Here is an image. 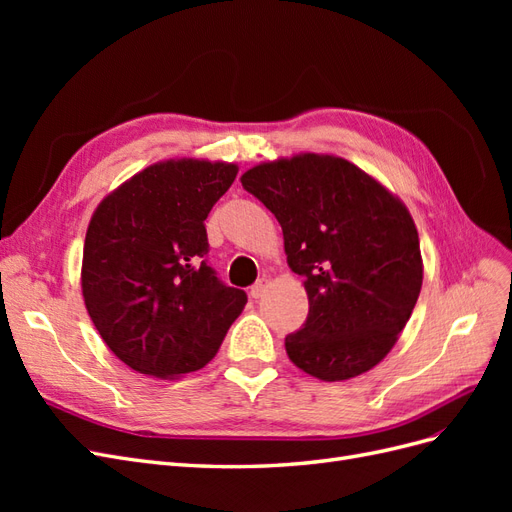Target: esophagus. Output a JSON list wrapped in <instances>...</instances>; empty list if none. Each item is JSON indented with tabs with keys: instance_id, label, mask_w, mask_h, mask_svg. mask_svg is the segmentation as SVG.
Segmentation results:
<instances>
[{
	"instance_id": "esophagus-1",
	"label": "esophagus",
	"mask_w": 512,
	"mask_h": 512,
	"mask_svg": "<svg viewBox=\"0 0 512 512\" xmlns=\"http://www.w3.org/2000/svg\"><path fill=\"white\" fill-rule=\"evenodd\" d=\"M269 288V280L267 277H260V280L250 288V294H252V299H260L262 294H265V290Z\"/></svg>"
}]
</instances>
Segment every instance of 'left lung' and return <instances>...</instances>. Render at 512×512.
Segmentation results:
<instances>
[{
    "label": "left lung",
    "mask_w": 512,
    "mask_h": 512,
    "mask_svg": "<svg viewBox=\"0 0 512 512\" xmlns=\"http://www.w3.org/2000/svg\"><path fill=\"white\" fill-rule=\"evenodd\" d=\"M241 183L280 222L288 265L305 280L309 312L286 335L290 361L327 382L378 365L423 284L408 209L348 160L316 153L254 166Z\"/></svg>",
    "instance_id": "obj_1"
}]
</instances>
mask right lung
I'll list each match as a JSON object with an SVG mask.
<instances>
[{"label":"right lung","mask_w":512,"mask_h":512,"mask_svg":"<svg viewBox=\"0 0 512 512\" xmlns=\"http://www.w3.org/2000/svg\"><path fill=\"white\" fill-rule=\"evenodd\" d=\"M239 173L179 160L145 168L106 196L89 222L83 297L104 344L138 374L205 367L247 303L207 262L205 220Z\"/></svg>","instance_id":"obj_1"}]
</instances>
